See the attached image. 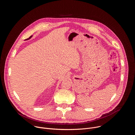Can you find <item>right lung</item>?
I'll use <instances>...</instances> for the list:
<instances>
[{"label":"right lung","mask_w":135,"mask_h":135,"mask_svg":"<svg viewBox=\"0 0 135 135\" xmlns=\"http://www.w3.org/2000/svg\"><path fill=\"white\" fill-rule=\"evenodd\" d=\"M31 37H32V36H30V37H29V38H28V39H27L26 40H29V39H30V38H31Z\"/></svg>","instance_id":"add662e5"}]
</instances>
